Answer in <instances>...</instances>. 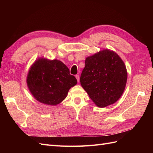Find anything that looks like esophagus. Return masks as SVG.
<instances>
[{
  "instance_id": "1",
  "label": "esophagus",
  "mask_w": 153,
  "mask_h": 153,
  "mask_svg": "<svg viewBox=\"0 0 153 153\" xmlns=\"http://www.w3.org/2000/svg\"><path fill=\"white\" fill-rule=\"evenodd\" d=\"M75 77H76V80H77L78 82H79V81H80V78H79V76H78V75H76L75 76Z\"/></svg>"
}]
</instances>
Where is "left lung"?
<instances>
[{"instance_id":"obj_1","label":"left lung","mask_w":153,"mask_h":153,"mask_svg":"<svg viewBox=\"0 0 153 153\" xmlns=\"http://www.w3.org/2000/svg\"><path fill=\"white\" fill-rule=\"evenodd\" d=\"M80 84L95 105L104 108L121 98L128 73L122 59L114 51L104 49L87 57Z\"/></svg>"}]
</instances>
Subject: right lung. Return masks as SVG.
<instances>
[{
    "mask_svg": "<svg viewBox=\"0 0 153 153\" xmlns=\"http://www.w3.org/2000/svg\"><path fill=\"white\" fill-rule=\"evenodd\" d=\"M27 85L39 102L55 106L66 98L69 90L77 84L76 78L69 74L68 68L57 59L40 57L30 66Z\"/></svg>",
    "mask_w": 153,
    "mask_h": 153,
    "instance_id": "obj_1",
    "label": "right lung"
}]
</instances>
